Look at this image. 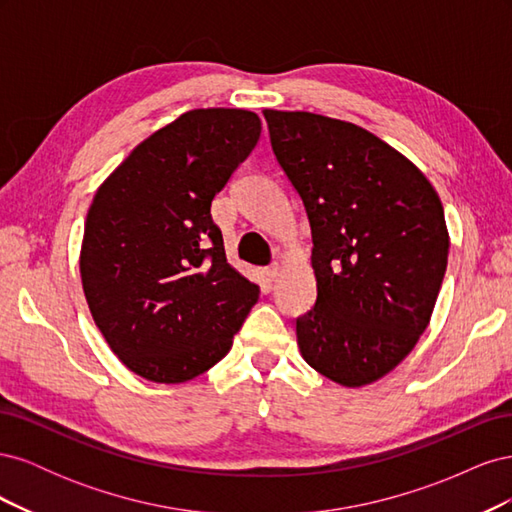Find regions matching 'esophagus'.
<instances>
[{
	"label": "esophagus",
	"instance_id": "34e87169",
	"mask_svg": "<svg viewBox=\"0 0 512 512\" xmlns=\"http://www.w3.org/2000/svg\"><path fill=\"white\" fill-rule=\"evenodd\" d=\"M265 275H267V280H269V282H275V280H277V275H280V265H277V262H273L271 267H267V269H265Z\"/></svg>",
	"mask_w": 512,
	"mask_h": 512
}]
</instances>
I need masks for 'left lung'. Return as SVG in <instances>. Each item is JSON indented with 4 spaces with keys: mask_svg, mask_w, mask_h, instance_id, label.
<instances>
[{
    "mask_svg": "<svg viewBox=\"0 0 512 512\" xmlns=\"http://www.w3.org/2000/svg\"><path fill=\"white\" fill-rule=\"evenodd\" d=\"M262 115L312 228L318 297L297 318L303 359L342 386L376 382L412 352L436 305L448 262L440 198L408 158L354 123Z\"/></svg>",
    "mask_w": 512,
    "mask_h": 512,
    "instance_id": "1",
    "label": "left lung"
}]
</instances>
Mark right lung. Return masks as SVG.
I'll use <instances>...</instances> for the list:
<instances>
[{"mask_svg": "<svg viewBox=\"0 0 512 512\" xmlns=\"http://www.w3.org/2000/svg\"><path fill=\"white\" fill-rule=\"evenodd\" d=\"M243 108L153 132L94 196L81 247L89 312L134 374L177 384L222 361L260 288L226 262L215 198L260 138Z\"/></svg>", "mask_w": 512, "mask_h": 512, "instance_id": "1", "label": "right lung"}]
</instances>
